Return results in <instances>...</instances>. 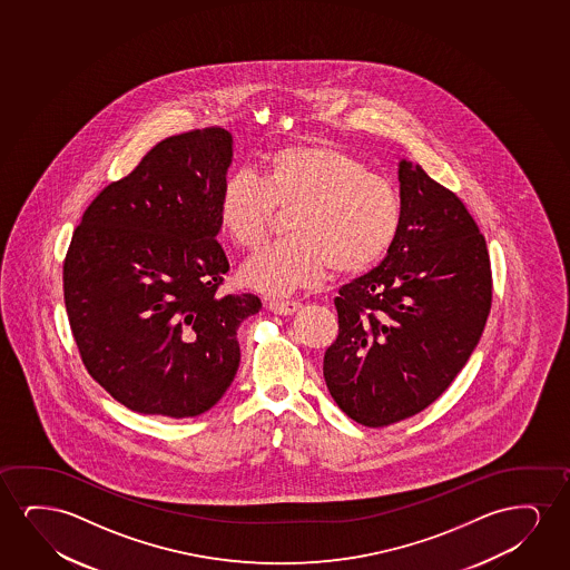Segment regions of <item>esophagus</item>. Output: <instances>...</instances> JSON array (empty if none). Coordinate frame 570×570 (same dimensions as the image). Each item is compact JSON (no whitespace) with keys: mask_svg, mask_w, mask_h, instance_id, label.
Returning <instances> with one entry per match:
<instances>
[{"mask_svg":"<svg viewBox=\"0 0 570 570\" xmlns=\"http://www.w3.org/2000/svg\"><path fill=\"white\" fill-rule=\"evenodd\" d=\"M266 307L271 312L276 313V315H294L302 307V304L299 302H278V299H273V302L266 304Z\"/></svg>","mask_w":570,"mask_h":570,"instance_id":"34e87169","label":"esophagus"}]
</instances>
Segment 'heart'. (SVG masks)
<instances>
[{
  "instance_id": "1",
  "label": "heart",
  "mask_w": 570,
  "mask_h": 570,
  "mask_svg": "<svg viewBox=\"0 0 570 570\" xmlns=\"http://www.w3.org/2000/svg\"><path fill=\"white\" fill-rule=\"evenodd\" d=\"M276 208H292V235L266 245L239 271L247 288L274 297L315 288L333 268L366 273L390 253L403 222L393 180L331 141L274 149L263 159L261 179L234 173L219 193V226L237 247L255 249Z\"/></svg>"
}]
</instances>
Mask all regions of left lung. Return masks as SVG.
<instances>
[{
	"label": "left lung",
	"mask_w": 570,
	"mask_h": 570,
	"mask_svg": "<svg viewBox=\"0 0 570 570\" xmlns=\"http://www.w3.org/2000/svg\"><path fill=\"white\" fill-rule=\"evenodd\" d=\"M403 222L380 266L335 297L338 336L323 358L352 421L387 426L424 411L468 364L491 312L484 237L452 190L399 161Z\"/></svg>",
	"instance_id": "obj_1"
}]
</instances>
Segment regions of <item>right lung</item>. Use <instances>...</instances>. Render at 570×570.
Here are the masks:
<instances>
[{"label":"right lung","mask_w":570,"mask_h":570,"mask_svg":"<svg viewBox=\"0 0 570 570\" xmlns=\"http://www.w3.org/2000/svg\"><path fill=\"white\" fill-rule=\"evenodd\" d=\"M234 157L224 128L159 141L89 204L63 261V302L87 372L141 414L187 419L234 382L253 294L219 297L229 271L218 200Z\"/></svg>","instance_id":"obj_1"}]
</instances>
